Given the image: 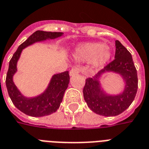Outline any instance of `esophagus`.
I'll use <instances>...</instances> for the list:
<instances>
[{
  "label": "esophagus",
  "mask_w": 149,
  "mask_h": 149,
  "mask_svg": "<svg viewBox=\"0 0 149 149\" xmlns=\"http://www.w3.org/2000/svg\"><path fill=\"white\" fill-rule=\"evenodd\" d=\"M79 72H80V69L78 68V67L72 68L71 69V70L70 71V77H73L75 75L78 74Z\"/></svg>",
  "instance_id": "esophagus-1"
}]
</instances>
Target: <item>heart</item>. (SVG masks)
<instances>
[{
  "mask_svg": "<svg viewBox=\"0 0 149 149\" xmlns=\"http://www.w3.org/2000/svg\"><path fill=\"white\" fill-rule=\"evenodd\" d=\"M73 56L79 61H89L92 68L100 70L110 60L112 50L103 43H84L76 47Z\"/></svg>",
  "mask_w": 149,
  "mask_h": 149,
  "instance_id": "1",
  "label": "heart"
}]
</instances>
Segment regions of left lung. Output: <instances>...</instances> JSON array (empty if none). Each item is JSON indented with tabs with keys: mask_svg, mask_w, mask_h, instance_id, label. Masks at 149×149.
Here are the masks:
<instances>
[{
	"mask_svg": "<svg viewBox=\"0 0 149 149\" xmlns=\"http://www.w3.org/2000/svg\"><path fill=\"white\" fill-rule=\"evenodd\" d=\"M112 72L118 74L123 82V89L116 94L107 93L101 79L104 74ZM138 89L137 70L132 56L118 40H116L115 60L93 78L86 80L83 97L87 106L95 113L103 116H116L129 108Z\"/></svg>",
	"mask_w": 149,
	"mask_h": 149,
	"instance_id": "obj_1",
	"label": "left lung"
}]
</instances>
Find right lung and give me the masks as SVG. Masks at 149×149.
Instances as JSON below:
<instances>
[{
    "label": "right lung",
    "mask_w": 149,
    "mask_h": 149,
    "mask_svg": "<svg viewBox=\"0 0 149 149\" xmlns=\"http://www.w3.org/2000/svg\"><path fill=\"white\" fill-rule=\"evenodd\" d=\"M63 35V33L61 32L36 31L19 46L11 60H10L9 68L6 77V86L8 94L14 106L27 116L42 117L56 112V110L60 108L64 93L70 83V75L68 71L53 75L43 93L32 97L25 96L14 82V76L17 72V62L21 53L23 49L29 46L47 40L56 39Z\"/></svg>",
    "instance_id": "1"
}]
</instances>
